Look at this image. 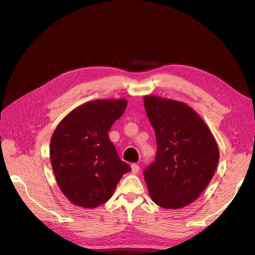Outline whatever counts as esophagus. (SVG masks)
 <instances>
[{"mask_svg": "<svg viewBox=\"0 0 255 255\" xmlns=\"http://www.w3.org/2000/svg\"><path fill=\"white\" fill-rule=\"evenodd\" d=\"M130 168H132V172L133 173H137L138 171H139V166H138L137 164H133L132 166H130Z\"/></svg>", "mask_w": 255, "mask_h": 255, "instance_id": "34e87169", "label": "esophagus"}]
</instances>
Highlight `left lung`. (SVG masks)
I'll list each match as a JSON object with an SVG mask.
<instances>
[{
  "mask_svg": "<svg viewBox=\"0 0 255 255\" xmlns=\"http://www.w3.org/2000/svg\"><path fill=\"white\" fill-rule=\"evenodd\" d=\"M143 103L157 143L155 160L143 172L150 197L164 208H183L210 184L219 161L218 144L186 103L153 95L144 96Z\"/></svg>",
  "mask_w": 255,
  "mask_h": 255,
  "instance_id": "1",
  "label": "left lung"
}]
</instances>
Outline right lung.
<instances>
[{"label": "right lung", "instance_id": "obj_1", "mask_svg": "<svg viewBox=\"0 0 255 255\" xmlns=\"http://www.w3.org/2000/svg\"><path fill=\"white\" fill-rule=\"evenodd\" d=\"M126 99L94 100L61 120L52 135L50 158L58 187L72 204L106 203L130 167L118 156L107 132L125 113Z\"/></svg>", "mask_w": 255, "mask_h": 255}]
</instances>
